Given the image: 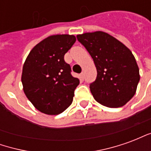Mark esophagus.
Wrapping results in <instances>:
<instances>
[{
    "label": "esophagus",
    "instance_id": "34e87169",
    "mask_svg": "<svg viewBox=\"0 0 151 151\" xmlns=\"http://www.w3.org/2000/svg\"><path fill=\"white\" fill-rule=\"evenodd\" d=\"M80 77H81V78L83 80L84 79V78H85V75H84V73H82L81 74H80Z\"/></svg>",
    "mask_w": 151,
    "mask_h": 151
}]
</instances>
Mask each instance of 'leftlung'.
Instances as JSON below:
<instances>
[{
    "label": "left lung",
    "instance_id": "obj_1",
    "mask_svg": "<svg viewBox=\"0 0 151 151\" xmlns=\"http://www.w3.org/2000/svg\"><path fill=\"white\" fill-rule=\"evenodd\" d=\"M94 60L97 78L90 84L93 97L108 108H120L135 95L139 69L132 52L124 44L103 31L77 35Z\"/></svg>",
    "mask_w": 151,
    "mask_h": 151
}]
</instances>
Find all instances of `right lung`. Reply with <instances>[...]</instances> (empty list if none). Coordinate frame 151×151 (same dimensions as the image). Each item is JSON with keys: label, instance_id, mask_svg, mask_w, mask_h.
Masks as SVG:
<instances>
[{"label": "right lung", "instance_id": "add662e5", "mask_svg": "<svg viewBox=\"0 0 151 151\" xmlns=\"http://www.w3.org/2000/svg\"><path fill=\"white\" fill-rule=\"evenodd\" d=\"M70 35L44 39L32 48L25 60L22 83L35 108L47 115H58L72 104L79 79L71 75L64 56L75 43Z\"/></svg>", "mask_w": 151, "mask_h": 151}]
</instances>
